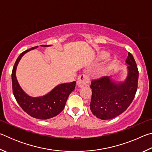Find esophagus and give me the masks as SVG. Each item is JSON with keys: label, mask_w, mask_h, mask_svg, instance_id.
I'll return each instance as SVG.
<instances>
[{"label": "esophagus", "mask_w": 152, "mask_h": 152, "mask_svg": "<svg viewBox=\"0 0 152 152\" xmlns=\"http://www.w3.org/2000/svg\"><path fill=\"white\" fill-rule=\"evenodd\" d=\"M90 82V78L85 74H81L78 78V81H77V84L79 87H83L87 85Z\"/></svg>", "instance_id": "esophagus-1"}]
</instances>
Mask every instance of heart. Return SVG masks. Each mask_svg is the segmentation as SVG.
Returning a JSON list of instances; mask_svg holds the SVG:
<instances>
[{
  "label": "heart",
  "mask_w": 152,
  "mask_h": 152,
  "mask_svg": "<svg viewBox=\"0 0 152 152\" xmlns=\"http://www.w3.org/2000/svg\"><path fill=\"white\" fill-rule=\"evenodd\" d=\"M108 56H109V55H108V53H103L101 56V58L102 59H104V58H107Z\"/></svg>",
  "instance_id": "1"
}]
</instances>
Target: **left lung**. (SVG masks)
Masks as SVG:
<instances>
[{"instance_id":"obj_1","label":"left lung","mask_w":152,"mask_h":152,"mask_svg":"<svg viewBox=\"0 0 152 152\" xmlns=\"http://www.w3.org/2000/svg\"><path fill=\"white\" fill-rule=\"evenodd\" d=\"M127 75L123 81L112 76H102L91 82L92 98L90 109L102 120L113 119L121 114L132 103L137 89L139 72L132 53L126 59Z\"/></svg>"}]
</instances>
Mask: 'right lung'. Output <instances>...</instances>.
<instances>
[{"instance_id":"right-lung-1","label":"right lung","mask_w":152,"mask_h":152,"mask_svg":"<svg viewBox=\"0 0 152 152\" xmlns=\"http://www.w3.org/2000/svg\"><path fill=\"white\" fill-rule=\"evenodd\" d=\"M41 46L49 47L51 45ZM37 47L36 46L23 51L17 59L12 72V92L18 104L28 115L36 119H48L56 117L62 111L69 95L75 88L76 82L59 84L48 94L42 96L33 97L25 92L17 81V67L20 59L25 53Z\"/></svg>"}]
</instances>
